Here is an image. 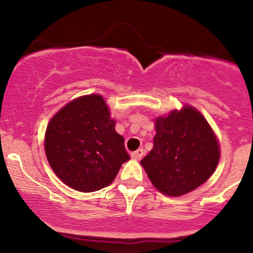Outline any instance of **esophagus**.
Here are the masks:
<instances>
[{"label": "esophagus", "instance_id": "34e87169", "mask_svg": "<svg viewBox=\"0 0 253 253\" xmlns=\"http://www.w3.org/2000/svg\"><path fill=\"white\" fill-rule=\"evenodd\" d=\"M132 158L135 159V161H140L141 158H143L144 156V150L143 149H138L136 151H134V152L132 153Z\"/></svg>", "mask_w": 253, "mask_h": 253}]
</instances>
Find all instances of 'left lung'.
<instances>
[{
	"mask_svg": "<svg viewBox=\"0 0 253 253\" xmlns=\"http://www.w3.org/2000/svg\"><path fill=\"white\" fill-rule=\"evenodd\" d=\"M153 147L143 161L153 187L178 197L195 190L215 171L220 144L207 119L189 104L155 119Z\"/></svg>",
	"mask_w": 253,
	"mask_h": 253,
	"instance_id": "obj_1",
	"label": "left lung"
}]
</instances>
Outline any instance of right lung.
Returning <instances> with one entry per match:
<instances>
[{
	"instance_id": "obj_1",
	"label": "right lung",
	"mask_w": 253,
	"mask_h": 253,
	"mask_svg": "<svg viewBox=\"0 0 253 253\" xmlns=\"http://www.w3.org/2000/svg\"><path fill=\"white\" fill-rule=\"evenodd\" d=\"M102 95H83L62 107L46 127L48 164L64 184L81 193L102 189L129 161Z\"/></svg>"
}]
</instances>
